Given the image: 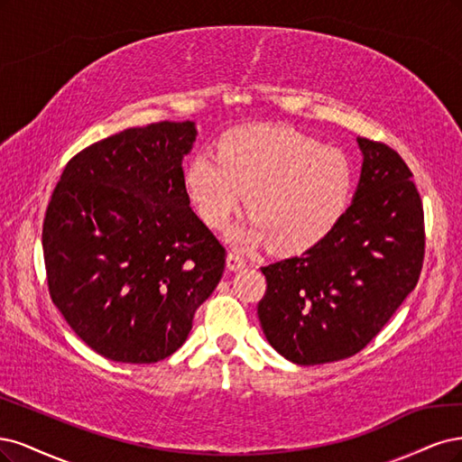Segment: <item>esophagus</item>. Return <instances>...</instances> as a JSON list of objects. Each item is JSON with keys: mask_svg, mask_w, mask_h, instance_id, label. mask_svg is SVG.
Returning <instances> with one entry per match:
<instances>
[{"mask_svg": "<svg viewBox=\"0 0 462 462\" xmlns=\"http://www.w3.org/2000/svg\"><path fill=\"white\" fill-rule=\"evenodd\" d=\"M226 266H228V271H240L245 266V259L242 255H237L236 251H230L226 255Z\"/></svg>", "mask_w": 462, "mask_h": 462, "instance_id": "34e87169", "label": "esophagus"}]
</instances>
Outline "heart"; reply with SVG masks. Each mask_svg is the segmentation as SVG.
Instances as JSON below:
<instances>
[{
	"label": "heart",
	"instance_id": "obj_1",
	"mask_svg": "<svg viewBox=\"0 0 462 462\" xmlns=\"http://www.w3.org/2000/svg\"><path fill=\"white\" fill-rule=\"evenodd\" d=\"M355 184L349 157L284 126L228 132L218 157L193 155L184 186L199 217L222 228L245 203L253 218L232 232L240 245L269 242L300 253L324 240L346 215Z\"/></svg>",
	"mask_w": 462,
	"mask_h": 462
}]
</instances>
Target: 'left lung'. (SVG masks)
I'll return each instance as SVG.
<instances>
[{
	"label": "left lung",
	"instance_id": "obj_1",
	"mask_svg": "<svg viewBox=\"0 0 462 462\" xmlns=\"http://www.w3.org/2000/svg\"><path fill=\"white\" fill-rule=\"evenodd\" d=\"M359 184L337 226L301 257L263 266L257 315L269 344L295 365L359 353L419 282L424 213L412 172L392 147L356 138Z\"/></svg>",
	"mask_w": 462,
	"mask_h": 462
}]
</instances>
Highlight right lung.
<instances>
[{
    "label": "right lung",
    "instance_id": "add662e5",
    "mask_svg": "<svg viewBox=\"0 0 462 462\" xmlns=\"http://www.w3.org/2000/svg\"><path fill=\"white\" fill-rule=\"evenodd\" d=\"M196 138L191 121L126 128L74 155L53 189L42 232L51 300L106 359H167L225 273L184 186Z\"/></svg>",
    "mask_w": 462,
    "mask_h": 462
}]
</instances>
